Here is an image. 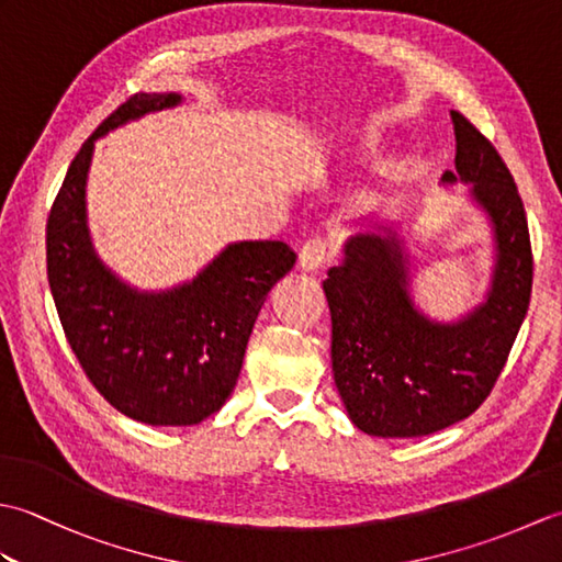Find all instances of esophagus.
I'll list each match as a JSON object with an SVG mask.
<instances>
[{
	"instance_id": "1",
	"label": "esophagus",
	"mask_w": 562,
	"mask_h": 562,
	"mask_svg": "<svg viewBox=\"0 0 562 562\" xmlns=\"http://www.w3.org/2000/svg\"><path fill=\"white\" fill-rule=\"evenodd\" d=\"M328 260V246L321 238H312L300 250V270L302 272H318Z\"/></svg>"
}]
</instances>
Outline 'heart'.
Wrapping results in <instances>:
<instances>
[{
    "label": "heart",
    "mask_w": 562,
    "mask_h": 562,
    "mask_svg": "<svg viewBox=\"0 0 562 562\" xmlns=\"http://www.w3.org/2000/svg\"><path fill=\"white\" fill-rule=\"evenodd\" d=\"M374 151V139L372 137H357L352 145H342L336 157L340 161H360Z\"/></svg>",
    "instance_id": "b5f03b06"
}]
</instances>
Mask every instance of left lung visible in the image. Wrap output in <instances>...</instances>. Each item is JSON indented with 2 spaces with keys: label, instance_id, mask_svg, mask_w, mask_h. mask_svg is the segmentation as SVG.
<instances>
[{
  "label": "left lung",
  "instance_id": "obj_1",
  "mask_svg": "<svg viewBox=\"0 0 562 562\" xmlns=\"http://www.w3.org/2000/svg\"><path fill=\"white\" fill-rule=\"evenodd\" d=\"M465 202L491 232V282L457 318L415 302V238L405 229L355 234L328 270L333 379L352 425L372 437H423L469 417L503 372L531 300V241L517 186L495 147L451 111Z\"/></svg>",
  "mask_w": 562,
  "mask_h": 562
}]
</instances>
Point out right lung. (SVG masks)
I'll return each instance as SVG.
<instances>
[{"instance_id": "right-lung-1", "label": "right lung", "mask_w": 562, "mask_h": 562, "mask_svg": "<svg viewBox=\"0 0 562 562\" xmlns=\"http://www.w3.org/2000/svg\"><path fill=\"white\" fill-rule=\"evenodd\" d=\"M183 93H137L83 142L47 217V282L71 352L101 396L145 425H198L241 374L246 345L270 290L294 266L284 241L226 244L193 278L139 290L105 266L89 232L87 181L101 137Z\"/></svg>"}]
</instances>
